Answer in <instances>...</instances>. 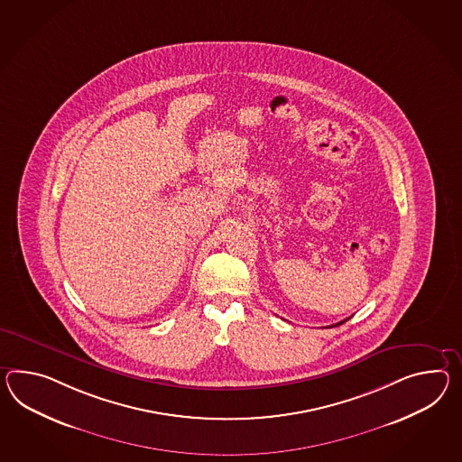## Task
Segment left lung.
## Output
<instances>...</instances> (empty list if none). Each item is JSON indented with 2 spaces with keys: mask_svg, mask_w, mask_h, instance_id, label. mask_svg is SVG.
<instances>
[{
  "mask_svg": "<svg viewBox=\"0 0 462 462\" xmlns=\"http://www.w3.org/2000/svg\"><path fill=\"white\" fill-rule=\"evenodd\" d=\"M346 320H347V319H346ZM346 320H342V322H338V324H336V327L340 326V324H344V322H346Z\"/></svg>",
  "mask_w": 462,
  "mask_h": 462,
  "instance_id": "left-lung-1",
  "label": "left lung"
}]
</instances>
